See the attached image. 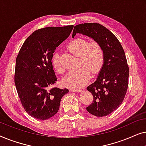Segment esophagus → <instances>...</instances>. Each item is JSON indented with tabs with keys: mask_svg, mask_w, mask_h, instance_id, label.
<instances>
[{
	"mask_svg": "<svg viewBox=\"0 0 146 146\" xmlns=\"http://www.w3.org/2000/svg\"><path fill=\"white\" fill-rule=\"evenodd\" d=\"M70 92H80L81 91L80 89H77V88H70Z\"/></svg>",
	"mask_w": 146,
	"mask_h": 146,
	"instance_id": "esophagus-1",
	"label": "esophagus"
}]
</instances>
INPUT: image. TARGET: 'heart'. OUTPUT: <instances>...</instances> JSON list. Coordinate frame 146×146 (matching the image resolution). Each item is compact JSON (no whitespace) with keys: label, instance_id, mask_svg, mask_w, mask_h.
Segmentation results:
<instances>
[{"label":"heart","instance_id":"obj_1","mask_svg":"<svg viewBox=\"0 0 146 146\" xmlns=\"http://www.w3.org/2000/svg\"><path fill=\"white\" fill-rule=\"evenodd\" d=\"M67 48L74 54L78 56L80 64L83 65L70 71L64 78V83L69 88H79L89 80L90 71L95 74L102 68L104 62V51L98 41L88 42L84 38L72 40L68 44ZM52 64L57 72H63L64 68L57 53L53 54Z\"/></svg>","mask_w":146,"mask_h":146}]
</instances>
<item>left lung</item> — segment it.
<instances>
[{
    "label": "left lung",
    "instance_id": "1",
    "mask_svg": "<svg viewBox=\"0 0 146 146\" xmlns=\"http://www.w3.org/2000/svg\"><path fill=\"white\" fill-rule=\"evenodd\" d=\"M78 33L98 42L104 51V62L98 76L87 87L93 101L86 110L97 117L106 116L122 103L128 87L129 70L124 50L115 35L100 24L78 25L74 29L72 37Z\"/></svg>",
    "mask_w": 146,
    "mask_h": 146
}]
</instances>
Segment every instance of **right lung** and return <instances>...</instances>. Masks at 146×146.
Instances as JSON below:
<instances>
[{"instance_id": "add662e5", "label": "right lung", "mask_w": 146, "mask_h": 146, "mask_svg": "<svg viewBox=\"0 0 146 146\" xmlns=\"http://www.w3.org/2000/svg\"><path fill=\"white\" fill-rule=\"evenodd\" d=\"M74 26L46 27L34 32L23 43L16 59L15 84L25 110L44 120L58 111L68 90L54 87L57 81L52 58L70 35Z\"/></svg>"}]
</instances>
